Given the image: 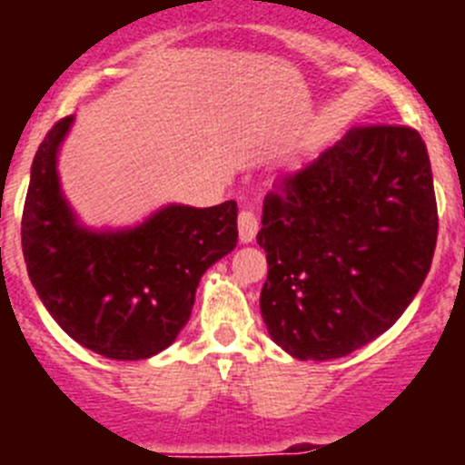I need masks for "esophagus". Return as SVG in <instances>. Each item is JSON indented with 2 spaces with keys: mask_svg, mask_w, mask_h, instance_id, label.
<instances>
[{
  "mask_svg": "<svg viewBox=\"0 0 465 465\" xmlns=\"http://www.w3.org/2000/svg\"><path fill=\"white\" fill-rule=\"evenodd\" d=\"M237 228H240V242L242 244H252L256 240L258 232V221L252 212H240V219H237Z\"/></svg>",
  "mask_w": 465,
  "mask_h": 465,
  "instance_id": "34e87169",
  "label": "esophagus"
}]
</instances>
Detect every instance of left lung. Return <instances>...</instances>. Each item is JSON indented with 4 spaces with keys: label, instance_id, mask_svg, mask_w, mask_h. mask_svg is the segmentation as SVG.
I'll return each instance as SVG.
<instances>
[{
    "label": "left lung",
    "instance_id": "8db88e82",
    "mask_svg": "<svg viewBox=\"0 0 465 465\" xmlns=\"http://www.w3.org/2000/svg\"><path fill=\"white\" fill-rule=\"evenodd\" d=\"M433 174L417 130L354 127L268 193L261 314L300 361L347 356L386 332L430 270Z\"/></svg>",
    "mask_w": 465,
    "mask_h": 465
}]
</instances>
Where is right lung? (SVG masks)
Instances as JSON below:
<instances>
[{
  "label": "right lung",
  "instance_id": "add662e5",
  "mask_svg": "<svg viewBox=\"0 0 465 465\" xmlns=\"http://www.w3.org/2000/svg\"><path fill=\"white\" fill-rule=\"evenodd\" d=\"M74 116L53 125L30 172L23 253L32 286L69 338L114 361L170 347L191 319L197 283L237 246V204L170 203L125 228H90L60 183Z\"/></svg>",
  "mask_w": 465,
  "mask_h": 465
}]
</instances>
